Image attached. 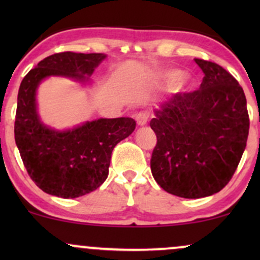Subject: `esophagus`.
Masks as SVG:
<instances>
[{"instance_id":"esophagus-1","label":"esophagus","mask_w":260,"mask_h":260,"mask_svg":"<svg viewBox=\"0 0 260 260\" xmlns=\"http://www.w3.org/2000/svg\"><path fill=\"white\" fill-rule=\"evenodd\" d=\"M148 118H149V115L147 112H139L138 115L136 116V121H137V124L140 127L145 126L148 122Z\"/></svg>"}]
</instances>
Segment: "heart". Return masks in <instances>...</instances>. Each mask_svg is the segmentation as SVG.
Returning a JSON list of instances; mask_svg holds the SVG:
<instances>
[{
	"label": "heart",
	"mask_w": 260,
	"mask_h": 260,
	"mask_svg": "<svg viewBox=\"0 0 260 260\" xmlns=\"http://www.w3.org/2000/svg\"><path fill=\"white\" fill-rule=\"evenodd\" d=\"M159 78L162 82H174L176 90H181L184 85H186V79L183 76H181L180 72L176 71H165V72H160Z\"/></svg>",
	"instance_id": "heart-1"
}]
</instances>
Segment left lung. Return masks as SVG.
I'll return each instance as SVG.
<instances>
[{
  "mask_svg": "<svg viewBox=\"0 0 260 260\" xmlns=\"http://www.w3.org/2000/svg\"><path fill=\"white\" fill-rule=\"evenodd\" d=\"M204 78L199 90L176 94L154 110L157 143L150 160L157 184L197 199L220 192L234 176L249 132L247 100L221 66L194 58Z\"/></svg>",
  "mask_w": 260,
  "mask_h": 260,
  "instance_id": "1",
  "label": "left lung"
}]
</instances>
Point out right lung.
<instances>
[{
  "label": "right lung",
  "mask_w": 260,
  "mask_h": 260,
  "mask_svg": "<svg viewBox=\"0 0 260 260\" xmlns=\"http://www.w3.org/2000/svg\"><path fill=\"white\" fill-rule=\"evenodd\" d=\"M105 58L104 53H55L20 83L14 139L29 176L47 194L77 198L99 188L109 175L113 148L136 128L131 117L99 118L63 131L40 120L37 91L43 80L63 77L86 84Z\"/></svg>",
  "instance_id": "1"
}]
</instances>
